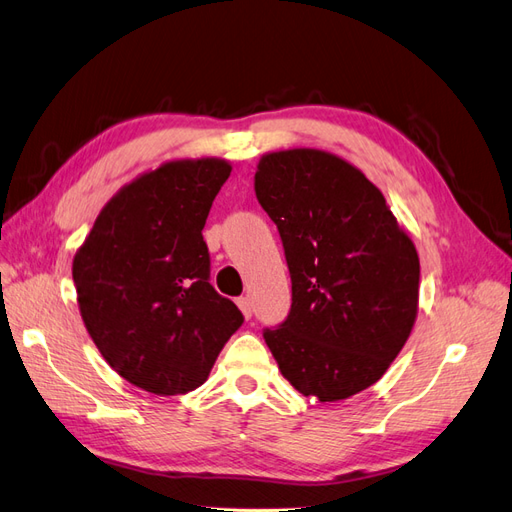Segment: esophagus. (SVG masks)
<instances>
[{"instance_id":"esophagus-1","label":"esophagus","mask_w":512,"mask_h":512,"mask_svg":"<svg viewBox=\"0 0 512 512\" xmlns=\"http://www.w3.org/2000/svg\"><path fill=\"white\" fill-rule=\"evenodd\" d=\"M237 306H239V310L243 312L245 319H252V312H254V308H252V301H250V297H239V299H237Z\"/></svg>"}]
</instances>
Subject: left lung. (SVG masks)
Returning <instances> with one entry per match:
<instances>
[{
  "label": "left lung",
  "mask_w": 512,
  "mask_h": 512,
  "mask_svg": "<svg viewBox=\"0 0 512 512\" xmlns=\"http://www.w3.org/2000/svg\"><path fill=\"white\" fill-rule=\"evenodd\" d=\"M254 189L278 226L293 282L286 321L262 331L284 379L321 403L370 388L416 323L413 241L383 193L323 150L265 155Z\"/></svg>",
  "instance_id": "left-lung-1"
}]
</instances>
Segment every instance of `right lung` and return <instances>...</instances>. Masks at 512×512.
<instances>
[{
  "mask_svg": "<svg viewBox=\"0 0 512 512\" xmlns=\"http://www.w3.org/2000/svg\"><path fill=\"white\" fill-rule=\"evenodd\" d=\"M224 159L163 163L109 200L73 260L81 319L105 362L150 394L209 379L243 314L211 286L202 228Z\"/></svg>",
  "mask_w": 512,
  "mask_h": 512,
  "instance_id": "add662e5",
  "label": "right lung"
}]
</instances>
